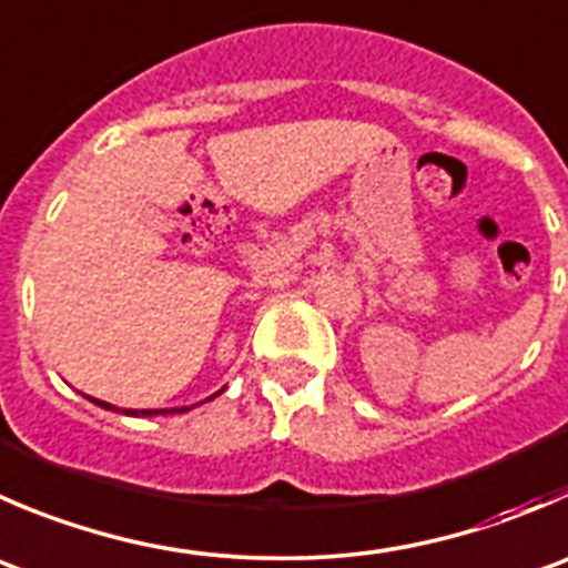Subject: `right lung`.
Instances as JSON below:
<instances>
[{
    "instance_id": "obj_1",
    "label": "right lung",
    "mask_w": 568,
    "mask_h": 568,
    "mask_svg": "<svg viewBox=\"0 0 568 568\" xmlns=\"http://www.w3.org/2000/svg\"><path fill=\"white\" fill-rule=\"evenodd\" d=\"M219 394H222V390H219ZM216 396V394H213ZM211 396V399H213ZM93 405H99V407H104V410H119V407H113V405H108V402H102V399H91ZM174 410L178 413H183V410H189V407H174ZM174 410H124L126 416H158V413H174Z\"/></svg>"
}]
</instances>
